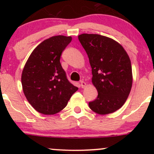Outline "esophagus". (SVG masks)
Here are the masks:
<instances>
[{
	"instance_id": "1",
	"label": "esophagus",
	"mask_w": 154,
	"mask_h": 154,
	"mask_svg": "<svg viewBox=\"0 0 154 154\" xmlns=\"http://www.w3.org/2000/svg\"><path fill=\"white\" fill-rule=\"evenodd\" d=\"M80 86H81V88H84L86 86V83L84 81L81 80L80 81Z\"/></svg>"
}]
</instances>
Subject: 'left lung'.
<instances>
[{
  "instance_id": "1",
  "label": "left lung",
  "mask_w": 154,
  "mask_h": 154,
  "mask_svg": "<svg viewBox=\"0 0 154 154\" xmlns=\"http://www.w3.org/2000/svg\"><path fill=\"white\" fill-rule=\"evenodd\" d=\"M92 68V82L98 95L89 107L99 114L120 109L131 91V61L123 47L115 40L97 34L78 36Z\"/></svg>"
}]
</instances>
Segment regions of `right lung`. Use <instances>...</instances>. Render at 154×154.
<instances>
[{"label": "right lung", "mask_w": 154, "mask_h": 154, "mask_svg": "<svg viewBox=\"0 0 154 154\" xmlns=\"http://www.w3.org/2000/svg\"><path fill=\"white\" fill-rule=\"evenodd\" d=\"M72 41L71 37L53 36L34 49L22 75L24 95L32 106L47 115L64 109L78 88L66 77L60 59Z\"/></svg>", "instance_id": "1"}]
</instances>
